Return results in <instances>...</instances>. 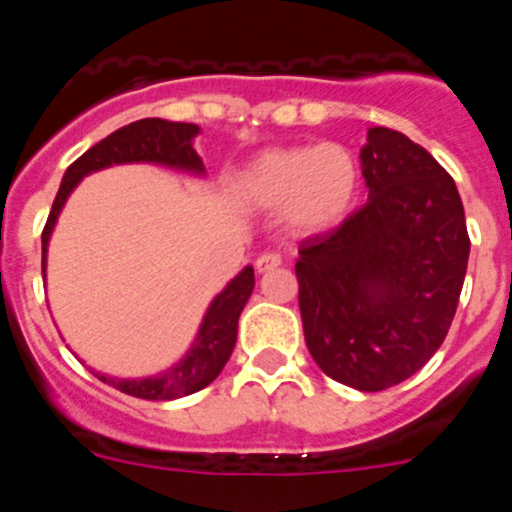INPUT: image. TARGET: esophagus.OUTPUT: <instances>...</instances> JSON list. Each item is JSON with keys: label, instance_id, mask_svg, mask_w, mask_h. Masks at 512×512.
Returning <instances> with one entry per match:
<instances>
[{"label": "esophagus", "instance_id": "esophagus-1", "mask_svg": "<svg viewBox=\"0 0 512 512\" xmlns=\"http://www.w3.org/2000/svg\"><path fill=\"white\" fill-rule=\"evenodd\" d=\"M279 264H282V256H279V253H274V251H266V253H261L259 259H256V269H259L261 274H264V271L277 269Z\"/></svg>", "mask_w": 512, "mask_h": 512}]
</instances>
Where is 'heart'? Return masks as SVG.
<instances>
[{
    "instance_id": "b5f03b06",
    "label": "heart",
    "mask_w": 512,
    "mask_h": 512,
    "mask_svg": "<svg viewBox=\"0 0 512 512\" xmlns=\"http://www.w3.org/2000/svg\"><path fill=\"white\" fill-rule=\"evenodd\" d=\"M361 171L354 153L336 143L266 148L238 174L241 200L282 210L295 233H325L354 210Z\"/></svg>"
}]
</instances>
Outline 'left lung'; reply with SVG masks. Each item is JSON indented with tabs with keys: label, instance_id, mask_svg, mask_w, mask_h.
<instances>
[{
	"label": "left lung",
	"instance_id": "1",
	"mask_svg": "<svg viewBox=\"0 0 512 512\" xmlns=\"http://www.w3.org/2000/svg\"><path fill=\"white\" fill-rule=\"evenodd\" d=\"M361 174L366 205L305 238L295 271L315 364L379 392L413 377L449 333L469 235L454 179L408 135L369 130Z\"/></svg>",
	"mask_w": 512,
	"mask_h": 512
}]
</instances>
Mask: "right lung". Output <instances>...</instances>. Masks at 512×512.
Segmentation results:
<instances>
[{
	"mask_svg": "<svg viewBox=\"0 0 512 512\" xmlns=\"http://www.w3.org/2000/svg\"><path fill=\"white\" fill-rule=\"evenodd\" d=\"M200 133L192 122H169L158 117H146V120L130 122L125 128L115 130L97 146L89 148L84 156H79L74 164L63 174L61 189L53 200L51 215L43 228V271H45V253H48V241L56 228V220L61 215V207L66 205L69 194L74 192L76 184L87 174L99 169H107L112 164H133V161H151V164H164L171 169L194 171L205 174L202 158L194 151L192 140ZM253 266L246 269L212 300L207 307L205 320L200 325V333L194 338L192 348L184 359L176 361L171 369L153 377L143 379H117L107 374L94 372V377L102 379L115 390L125 395L140 397V400H176L187 397L192 392H200L210 382H215L217 374L223 372L238 338V318L253 292Z\"/></svg>",
	"mask_w": 512,
	"mask_h": 512,
	"instance_id": "right-lung-1",
	"label": "right lung"
}]
</instances>
